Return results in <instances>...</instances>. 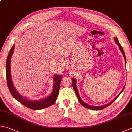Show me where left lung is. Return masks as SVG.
<instances>
[{"instance_id": "left-lung-1", "label": "left lung", "mask_w": 132, "mask_h": 132, "mask_svg": "<svg viewBox=\"0 0 132 132\" xmlns=\"http://www.w3.org/2000/svg\"><path fill=\"white\" fill-rule=\"evenodd\" d=\"M114 40H115V42L116 43V44L118 46V47H119L120 48V50H121V52H122L123 55V57H124V59H125V65L126 64V57H125V53H124V51H123V48L122 47V46H121V45L120 44V43L118 42V39L117 38H114ZM72 80H73V89L75 91V93H76V94L77 95V98H78V101L79 102H80V104H81L83 106L86 108H88V109H92V110H101V109H104V108L108 107V106H109L110 105H111L112 104V103L114 101L117 99V98L119 96V95L121 94V93H122L123 92V89H124V87H125V86L124 87H123L122 90H121V92L120 93V94H118L117 97H116V98H114V100H113L112 101H111L110 102H109V104H108L106 105H103V106H92V105H88L87 104L85 103V102H84L82 100V99L81 98V97H80L79 95V93H78V89H77V86H76V80L75 79V78H73V79H72Z\"/></svg>"}]
</instances>
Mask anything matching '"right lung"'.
<instances>
[{"label": "right lung", "instance_id": "obj_1", "mask_svg": "<svg viewBox=\"0 0 132 132\" xmlns=\"http://www.w3.org/2000/svg\"><path fill=\"white\" fill-rule=\"evenodd\" d=\"M14 47L15 45L12 46L11 50L9 51L6 62V76L7 85L12 97L15 99H16L18 101H19L20 104L34 110L42 109L44 108H46L53 105L55 102L57 98L59 87H60L61 81L62 78V76L61 75H54L53 77L54 82L53 90L50 95L47 97L45 98L40 99L39 100H30L23 97L15 89L11 78L10 62H11V56L13 52H14Z\"/></svg>", "mask_w": 132, "mask_h": 132}]
</instances>
